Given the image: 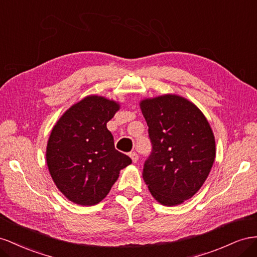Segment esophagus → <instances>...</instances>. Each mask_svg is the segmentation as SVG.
<instances>
[{"instance_id":"obj_1","label":"esophagus","mask_w":257,"mask_h":257,"mask_svg":"<svg viewBox=\"0 0 257 257\" xmlns=\"http://www.w3.org/2000/svg\"><path fill=\"white\" fill-rule=\"evenodd\" d=\"M129 156H130L131 159H133L134 163H137L138 159H139V156H138V154H137L136 152H131V153L129 154Z\"/></svg>"}]
</instances>
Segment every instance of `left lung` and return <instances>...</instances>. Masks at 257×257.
<instances>
[{
	"label": "left lung",
	"instance_id": "obj_1",
	"mask_svg": "<svg viewBox=\"0 0 257 257\" xmlns=\"http://www.w3.org/2000/svg\"><path fill=\"white\" fill-rule=\"evenodd\" d=\"M152 152L143 179L165 206H177L200 189L215 159V140L206 117L192 102L175 94L141 103Z\"/></svg>",
	"mask_w": 257,
	"mask_h": 257
}]
</instances>
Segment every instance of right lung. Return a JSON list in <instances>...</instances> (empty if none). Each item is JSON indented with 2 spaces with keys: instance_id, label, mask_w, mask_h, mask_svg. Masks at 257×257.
I'll use <instances>...</instances> for the list:
<instances>
[{
  "instance_id": "1",
  "label": "right lung",
  "mask_w": 257,
  "mask_h": 257,
  "mask_svg": "<svg viewBox=\"0 0 257 257\" xmlns=\"http://www.w3.org/2000/svg\"><path fill=\"white\" fill-rule=\"evenodd\" d=\"M119 105L89 96L71 106L51 130L46 150L49 173L60 192L82 206L106 197L119 171L133 160L115 149L106 128Z\"/></svg>"
}]
</instances>
